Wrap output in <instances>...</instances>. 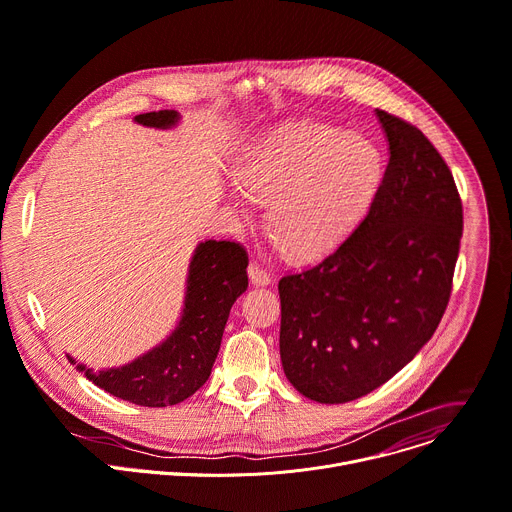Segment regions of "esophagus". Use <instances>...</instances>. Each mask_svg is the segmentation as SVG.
I'll return each instance as SVG.
<instances>
[{"mask_svg":"<svg viewBox=\"0 0 512 512\" xmlns=\"http://www.w3.org/2000/svg\"><path fill=\"white\" fill-rule=\"evenodd\" d=\"M249 277H251L253 286H269L271 284V275L255 261L249 265Z\"/></svg>","mask_w":512,"mask_h":512,"instance_id":"obj_1","label":"esophagus"}]
</instances>
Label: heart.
Wrapping results in <instances>:
<instances>
[{"mask_svg":"<svg viewBox=\"0 0 512 512\" xmlns=\"http://www.w3.org/2000/svg\"><path fill=\"white\" fill-rule=\"evenodd\" d=\"M382 175V155L369 138L322 122L275 132L235 169L241 188L267 202L273 241L298 259L345 239L374 202ZM232 202L247 216L241 194H232Z\"/></svg>","mask_w":512,"mask_h":512,"instance_id":"heart-1","label":"heart"}]
</instances>
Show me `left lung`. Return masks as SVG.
I'll list each match as a JSON object with an SVG mask.
<instances>
[{"label":"left lung","mask_w":512,"mask_h":512,"mask_svg":"<svg viewBox=\"0 0 512 512\" xmlns=\"http://www.w3.org/2000/svg\"><path fill=\"white\" fill-rule=\"evenodd\" d=\"M390 161L351 235L280 280V355L290 384L320 404L386 384L433 337L463 230L453 175L416 126L376 110Z\"/></svg>","instance_id":"1"}]
</instances>
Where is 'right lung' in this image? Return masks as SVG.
<instances>
[{"instance_id":"1","label":"right lung","mask_w":512,"mask_h":512,"mask_svg":"<svg viewBox=\"0 0 512 512\" xmlns=\"http://www.w3.org/2000/svg\"><path fill=\"white\" fill-rule=\"evenodd\" d=\"M134 122L167 130L177 126L179 114L147 112L134 116ZM247 265V251L239 243H200L190 261L181 318L163 343L126 365L100 371L67 355L69 361L89 382L132 404L161 408L183 402L210 378L230 308L249 286Z\"/></svg>"}]
</instances>
